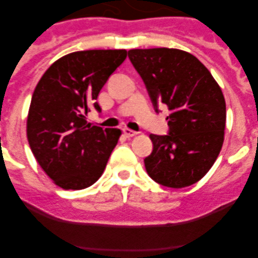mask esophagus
<instances>
[{"label": "esophagus", "mask_w": 258, "mask_h": 258, "mask_svg": "<svg viewBox=\"0 0 258 258\" xmlns=\"http://www.w3.org/2000/svg\"><path fill=\"white\" fill-rule=\"evenodd\" d=\"M123 135H124V136L127 137V139H130V137H134V136H136V135H137V132L132 131V130H130V128H123Z\"/></svg>", "instance_id": "esophagus-1"}]
</instances>
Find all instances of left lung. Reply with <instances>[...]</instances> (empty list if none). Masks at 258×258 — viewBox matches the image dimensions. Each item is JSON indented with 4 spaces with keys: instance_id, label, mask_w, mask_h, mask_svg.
Segmentation results:
<instances>
[{
    "instance_id": "1",
    "label": "left lung",
    "mask_w": 258,
    "mask_h": 258,
    "mask_svg": "<svg viewBox=\"0 0 258 258\" xmlns=\"http://www.w3.org/2000/svg\"><path fill=\"white\" fill-rule=\"evenodd\" d=\"M153 107L167 105L170 132L150 135L153 151L145 158L148 176L172 188L191 186L217 160L225 140L226 102L221 87L194 54L177 48L130 49Z\"/></svg>"
}]
</instances>
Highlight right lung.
<instances>
[{
    "label": "right lung",
    "instance_id": "obj_1",
    "mask_svg": "<svg viewBox=\"0 0 258 258\" xmlns=\"http://www.w3.org/2000/svg\"><path fill=\"white\" fill-rule=\"evenodd\" d=\"M126 49H87L66 54L38 81L27 116V140L36 161L54 184L83 189L102 176L121 130L87 123L90 105Z\"/></svg>",
    "mask_w": 258,
    "mask_h": 258
}]
</instances>
